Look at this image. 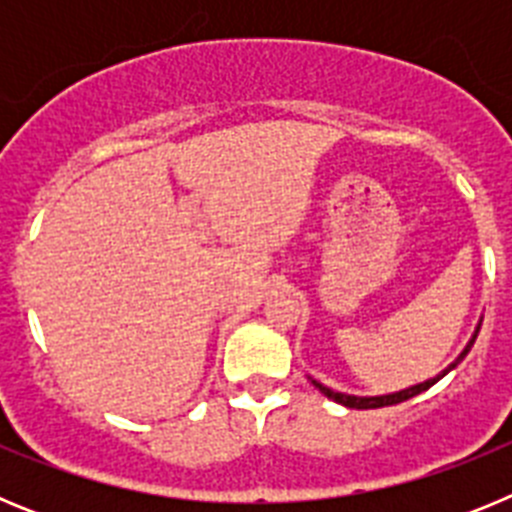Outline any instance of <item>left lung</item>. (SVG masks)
<instances>
[{"label": "left lung", "instance_id": "1", "mask_svg": "<svg viewBox=\"0 0 512 512\" xmlns=\"http://www.w3.org/2000/svg\"><path fill=\"white\" fill-rule=\"evenodd\" d=\"M479 325H482V320H479V323H477V328H474V333H472V338H469V341H467V346L461 348V351H459V356H456V359L451 361V364L446 366V369H441V372H438L436 377L425 379V382H418V384H413V387H405V390L387 392V395H366V397H361V395H348V392L330 390V387H325V384H320L318 379H312V377H307V379H310V382L315 384V387H318V390L323 392L325 397H328V400L338 402V405H343V408L369 410V408H384V405H397V402H405V400H410V397H415V395H420V392H425V390H428V387H433V384H436L438 379H443V377H446V374H449L451 369H456V366H459L461 361H464V356L469 354V348L474 346V338H477V333H479Z\"/></svg>", "mask_w": 512, "mask_h": 512}]
</instances>
